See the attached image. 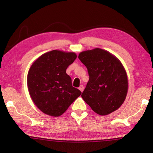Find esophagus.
<instances>
[{
  "mask_svg": "<svg viewBox=\"0 0 153 153\" xmlns=\"http://www.w3.org/2000/svg\"><path fill=\"white\" fill-rule=\"evenodd\" d=\"M79 89L80 90L81 92H83V89H84V87H83V85H80V87H79Z\"/></svg>",
  "mask_w": 153,
  "mask_h": 153,
  "instance_id": "1",
  "label": "esophagus"
}]
</instances>
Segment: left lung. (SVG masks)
Instances as JSON below:
<instances>
[{
	"instance_id": "left-lung-1",
	"label": "left lung",
	"mask_w": 153,
	"mask_h": 153,
	"mask_svg": "<svg viewBox=\"0 0 153 153\" xmlns=\"http://www.w3.org/2000/svg\"><path fill=\"white\" fill-rule=\"evenodd\" d=\"M78 58L87 67L89 76L82 95L84 101L101 116L118 110L128 91V76L121 62L99 48L81 52Z\"/></svg>"
}]
</instances>
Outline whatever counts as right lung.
<instances>
[{"mask_svg": "<svg viewBox=\"0 0 153 153\" xmlns=\"http://www.w3.org/2000/svg\"><path fill=\"white\" fill-rule=\"evenodd\" d=\"M76 58L74 52L53 50L42 54L31 66L27 77L29 93L45 114L61 116L82 94L66 72Z\"/></svg>", "mask_w": 153, "mask_h": 153, "instance_id": "1", "label": "right lung"}]
</instances>
